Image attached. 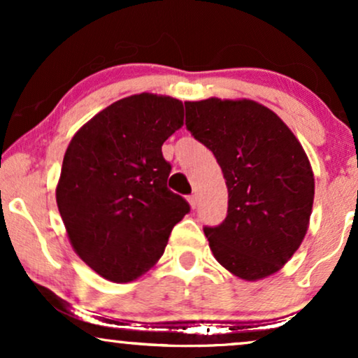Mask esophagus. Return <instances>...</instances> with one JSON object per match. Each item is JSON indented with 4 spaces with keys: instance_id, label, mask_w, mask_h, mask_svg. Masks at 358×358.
Returning <instances> with one entry per match:
<instances>
[{
    "instance_id": "obj_1",
    "label": "esophagus",
    "mask_w": 358,
    "mask_h": 358,
    "mask_svg": "<svg viewBox=\"0 0 358 358\" xmlns=\"http://www.w3.org/2000/svg\"><path fill=\"white\" fill-rule=\"evenodd\" d=\"M188 203H190L192 208H195V207H196V196H195V195L188 196Z\"/></svg>"
}]
</instances>
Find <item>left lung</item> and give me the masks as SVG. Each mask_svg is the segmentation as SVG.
I'll list each match as a JSON object with an SVG mask.
<instances>
[{
  "label": "left lung",
  "instance_id": "left-lung-1",
  "mask_svg": "<svg viewBox=\"0 0 358 358\" xmlns=\"http://www.w3.org/2000/svg\"><path fill=\"white\" fill-rule=\"evenodd\" d=\"M187 129L212 151L229 190L227 217L203 227L213 256L245 281L278 273L301 245L315 178L308 156L278 114L259 102H185Z\"/></svg>",
  "mask_w": 358,
  "mask_h": 358
}]
</instances>
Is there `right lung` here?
Returning <instances> with one entry per match:
<instances>
[{
	"mask_svg": "<svg viewBox=\"0 0 358 358\" xmlns=\"http://www.w3.org/2000/svg\"><path fill=\"white\" fill-rule=\"evenodd\" d=\"M182 126V101L143 92L101 110L72 138L57 205L73 250L99 276L129 282L145 274L190 212L166 187L171 165L162 153Z\"/></svg>",
	"mask_w": 358,
	"mask_h": 358,
	"instance_id": "right-lung-1",
	"label": "right lung"
}]
</instances>
